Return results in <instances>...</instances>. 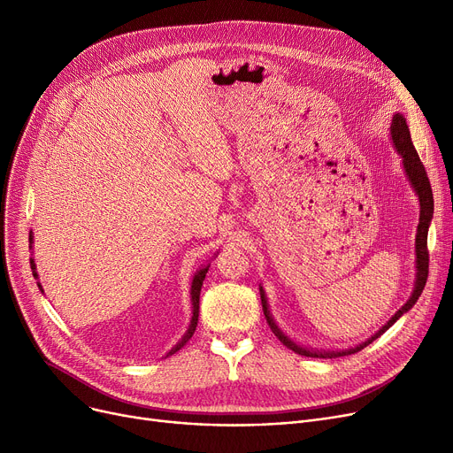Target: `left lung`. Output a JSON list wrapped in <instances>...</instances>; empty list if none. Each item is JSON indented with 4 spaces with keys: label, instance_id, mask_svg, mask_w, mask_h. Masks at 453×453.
Instances as JSON below:
<instances>
[{
    "label": "left lung",
    "instance_id": "obj_1",
    "mask_svg": "<svg viewBox=\"0 0 453 453\" xmlns=\"http://www.w3.org/2000/svg\"><path fill=\"white\" fill-rule=\"evenodd\" d=\"M391 139H393V145L396 149V152L400 154L402 157V165H403V173H406L413 190L418 196V202H420V219H418V226H417V236H415V268H417V273H415V288H413V294L410 296V299L406 301V304H403L400 311L382 326L380 328L374 336H371L367 342L356 345L352 349H347V350H312V349H306V347H301L299 343H296L294 340H290L284 332L277 326V323L273 321L272 314H270V308H268V299H266V294L263 290V287H260V301H263V311H265V316H266V321L272 328L273 334L280 340L282 345H287L288 349H292L294 352L301 354V356H312V358H336V356H345V354H354L362 350L364 347H367L369 343H372L376 338H380L384 334V332L396 323L398 318H402V314H406L408 311H411L413 304L417 303V299L420 297L424 287H426V280H427V266H430V253H427V227H430L432 224V219H434V195H432V185H430V180H427V174H426V169L424 165L413 147V141H411V135H410V128H408V123L406 119H403L402 113H395L393 115V123H391Z\"/></svg>",
    "mask_w": 453,
    "mask_h": 453
}]
</instances>
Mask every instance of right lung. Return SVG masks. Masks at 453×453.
Masks as SVG:
<instances>
[{
	"mask_svg": "<svg viewBox=\"0 0 453 453\" xmlns=\"http://www.w3.org/2000/svg\"><path fill=\"white\" fill-rule=\"evenodd\" d=\"M29 248H33V231L29 233ZM209 266L211 265H207V266H203V268H200L196 273H195V277H193V284H190V303H193V318H190V323H188V328H187V332L183 334V338L169 350L166 352V356H171V354H174V352H178L190 338H193V334H195V330H196V325H198V312H200V290H202V284H203V279H205V273H207V270H209ZM31 270H33V275H35V279H38V273H36V265H35V258H31ZM38 288L42 290V284L38 282ZM43 292V290H42Z\"/></svg>",
	"mask_w": 453,
	"mask_h": 453,
	"instance_id": "add662e5",
	"label": "right lung"
}]
</instances>
